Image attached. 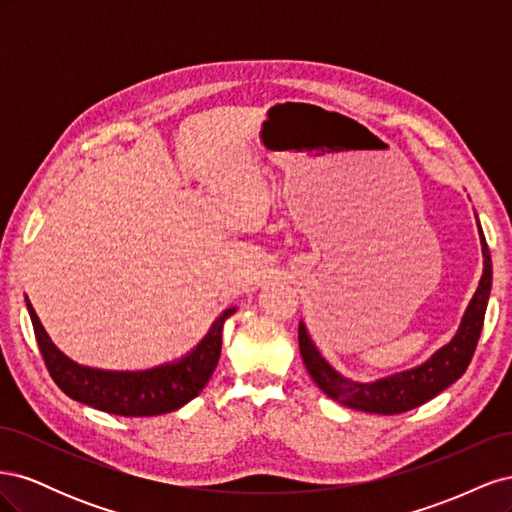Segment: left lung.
Listing matches in <instances>:
<instances>
[{"label": "left lung", "instance_id": "8db88e82", "mask_svg": "<svg viewBox=\"0 0 512 512\" xmlns=\"http://www.w3.org/2000/svg\"><path fill=\"white\" fill-rule=\"evenodd\" d=\"M476 226L480 237V250H483V275H480L478 288L472 294L466 312L461 316L459 329L451 342L438 348L421 365L401 369L395 371V374L369 382L346 378L324 359L316 344L312 342V337H309L305 322H299V350L309 376L318 384L320 391L335 399L337 404L352 410L371 414H401L425 404V401L436 397L463 376V371L468 369L472 361L480 331H483V320L493 280L491 254L483 235V228H480L478 215Z\"/></svg>", "mask_w": 512, "mask_h": 512}]
</instances>
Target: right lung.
<instances>
[{
  "label": "right lung",
  "mask_w": 512,
  "mask_h": 512,
  "mask_svg": "<svg viewBox=\"0 0 512 512\" xmlns=\"http://www.w3.org/2000/svg\"><path fill=\"white\" fill-rule=\"evenodd\" d=\"M27 303L40 352L51 378L79 404L117 416H158L175 412L205 389L222 352L224 322L237 312L226 307L207 335L183 356L149 369H100L72 361L44 331L34 305Z\"/></svg>",
  "instance_id": "obj_1"
}]
</instances>
